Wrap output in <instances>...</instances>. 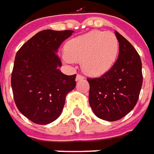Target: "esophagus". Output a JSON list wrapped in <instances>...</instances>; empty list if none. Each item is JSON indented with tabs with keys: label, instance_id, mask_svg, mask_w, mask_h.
<instances>
[{
	"label": "esophagus",
	"instance_id": "obj_1",
	"mask_svg": "<svg viewBox=\"0 0 154 154\" xmlns=\"http://www.w3.org/2000/svg\"><path fill=\"white\" fill-rule=\"evenodd\" d=\"M83 79H84V76H82L80 74H77V76H76V81H79V80H83Z\"/></svg>",
	"mask_w": 154,
	"mask_h": 154
}]
</instances>
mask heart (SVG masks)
<instances>
[{
	"mask_svg": "<svg viewBox=\"0 0 154 154\" xmlns=\"http://www.w3.org/2000/svg\"><path fill=\"white\" fill-rule=\"evenodd\" d=\"M118 41L111 32L92 31L65 45V61L80 62L83 72L89 76H99L114 65L118 54Z\"/></svg>",
	"mask_w": 154,
	"mask_h": 154,
	"instance_id": "1",
	"label": "heart"
}]
</instances>
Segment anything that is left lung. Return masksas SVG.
<instances>
[{"label": "left lung", "instance_id": "1", "mask_svg": "<svg viewBox=\"0 0 154 154\" xmlns=\"http://www.w3.org/2000/svg\"><path fill=\"white\" fill-rule=\"evenodd\" d=\"M115 34L119 43L116 62L101 77L87 79L92 111L98 118L109 122L121 119L134 109L142 86L139 54L121 34Z\"/></svg>", "mask_w": 154, "mask_h": 154}]
</instances>
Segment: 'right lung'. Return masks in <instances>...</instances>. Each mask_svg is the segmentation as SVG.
Instances as JSON below:
<instances>
[{
    "instance_id": "1",
    "label": "right lung",
    "mask_w": 154,
    "mask_h": 154,
    "mask_svg": "<svg viewBox=\"0 0 154 154\" xmlns=\"http://www.w3.org/2000/svg\"><path fill=\"white\" fill-rule=\"evenodd\" d=\"M74 31L45 30L30 38L17 52L11 78L17 108L37 124H49L62 113L65 99L74 90L76 74L59 69L58 49Z\"/></svg>"
}]
</instances>
